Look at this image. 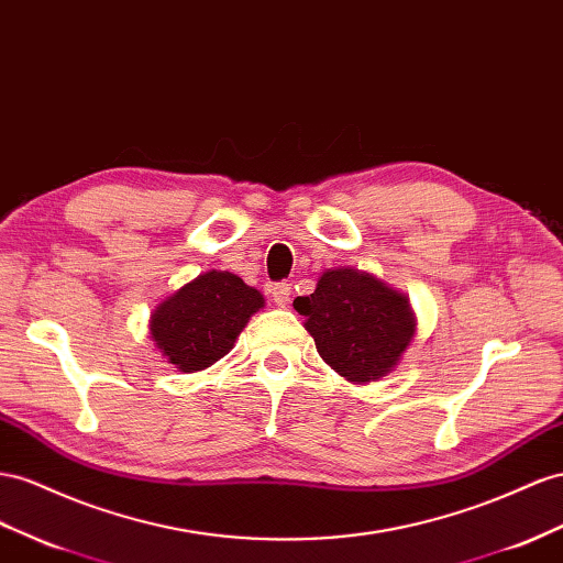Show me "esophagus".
Segmentation results:
<instances>
[{"instance_id": "esophagus-1", "label": "esophagus", "mask_w": 563, "mask_h": 563, "mask_svg": "<svg viewBox=\"0 0 563 563\" xmlns=\"http://www.w3.org/2000/svg\"><path fill=\"white\" fill-rule=\"evenodd\" d=\"M272 300H275V306L286 308L288 300H291V284L279 282V284L272 286Z\"/></svg>"}]
</instances>
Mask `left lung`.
Returning a JSON list of instances; mask_svg holds the SVG:
<instances>
[{"mask_svg":"<svg viewBox=\"0 0 563 563\" xmlns=\"http://www.w3.org/2000/svg\"><path fill=\"white\" fill-rule=\"evenodd\" d=\"M317 353L351 384L382 382L395 372L417 333L409 298L369 272L324 269L310 296L294 300Z\"/></svg>","mask_w":563,"mask_h":563,"instance_id":"8db88e82","label":"left lung"}]
</instances>
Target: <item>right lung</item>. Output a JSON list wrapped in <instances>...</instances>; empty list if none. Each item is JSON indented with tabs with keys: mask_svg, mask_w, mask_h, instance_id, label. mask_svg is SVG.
<instances>
[{
	"mask_svg": "<svg viewBox=\"0 0 563 563\" xmlns=\"http://www.w3.org/2000/svg\"><path fill=\"white\" fill-rule=\"evenodd\" d=\"M265 308L257 288L224 269H208L163 298L148 336L179 372H203L232 351L249 319Z\"/></svg>",
	"mask_w": 563,
	"mask_h": 563,
	"instance_id": "right-lung-1",
	"label": "right lung"
}]
</instances>
